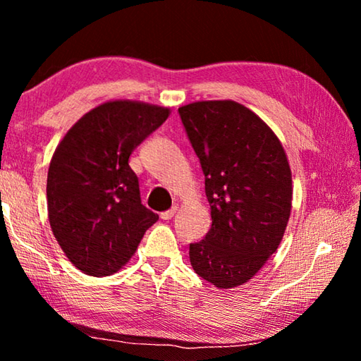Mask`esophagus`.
Here are the masks:
<instances>
[{"label": "esophagus", "instance_id": "obj_1", "mask_svg": "<svg viewBox=\"0 0 361 361\" xmlns=\"http://www.w3.org/2000/svg\"><path fill=\"white\" fill-rule=\"evenodd\" d=\"M176 210H178V207H176V205H173V207H172V209H170V210H166V212H162V213H161V218H162V219H170V218H172V216L175 215V213H176Z\"/></svg>", "mask_w": 361, "mask_h": 361}]
</instances>
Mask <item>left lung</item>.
I'll return each instance as SVG.
<instances>
[{
  "label": "left lung",
  "mask_w": 361,
  "mask_h": 361,
  "mask_svg": "<svg viewBox=\"0 0 361 361\" xmlns=\"http://www.w3.org/2000/svg\"><path fill=\"white\" fill-rule=\"evenodd\" d=\"M205 175L212 228L189 243L199 277L218 288L248 282L282 240L291 212V170L264 121L231 100L178 108Z\"/></svg>",
  "instance_id": "8db88e82"
}]
</instances>
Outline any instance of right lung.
Masks as SVG:
<instances>
[{"label":"right lung","instance_id":"add662e5","mask_svg":"<svg viewBox=\"0 0 361 361\" xmlns=\"http://www.w3.org/2000/svg\"><path fill=\"white\" fill-rule=\"evenodd\" d=\"M169 114L148 103L106 102L84 114L54 152L49 221L66 258L87 276L118 272L159 219L142 204L129 157Z\"/></svg>","mask_w":361,"mask_h":361}]
</instances>
